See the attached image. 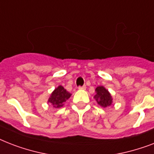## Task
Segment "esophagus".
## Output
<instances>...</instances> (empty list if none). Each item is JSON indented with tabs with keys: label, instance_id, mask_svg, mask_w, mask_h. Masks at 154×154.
<instances>
[{
	"label": "esophagus",
	"instance_id": "34e87169",
	"mask_svg": "<svg viewBox=\"0 0 154 154\" xmlns=\"http://www.w3.org/2000/svg\"><path fill=\"white\" fill-rule=\"evenodd\" d=\"M78 89H82V90H85V89H86V86H85V85H83V86H79V87H78Z\"/></svg>",
	"mask_w": 154,
	"mask_h": 154
}]
</instances>
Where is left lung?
Returning <instances> with one entry per match:
<instances>
[{
    "instance_id": "1",
    "label": "left lung",
    "mask_w": 154,
    "mask_h": 154,
    "mask_svg": "<svg viewBox=\"0 0 154 154\" xmlns=\"http://www.w3.org/2000/svg\"><path fill=\"white\" fill-rule=\"evenodd\" d=\"M96 94L94 97L97 104L103 108L110 106L112 103V97L109 90L103 85L97 86L95 89Z\"/></svg>"
}]
</instances>
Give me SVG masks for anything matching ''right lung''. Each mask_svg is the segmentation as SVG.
I'll return each instance as SVG.
<instances>
[{"label": "right lung", "mask_w": 154, "mask_h": 154, "mask_svg": "<svg viewBox=\"0 0 154 154\" xmlns=\"http://www.w3.org/2000/svg\"><path fill=\"white\" fill-rule=\"evenodd\" d=\"M71 95L72 94H69L64 87L59 85L52 92L49 98L48 99V103L51 104L53 108L56 109L61 108Z\"/></svg>", "instance_id": "add662e5"}]
</instances>
